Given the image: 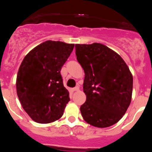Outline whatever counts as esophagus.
<instances>
[{
	"mask_svg": "<svg viewBox=\"0 0 152 152\" xmlns=\"http://www.w3.org/2000/svg\"><path fill=\"white\" fill-rule=\"evenodd\" d=\"M79 91V87L78 86L75 87V88H73V91Z\"/></svg>",
	"mask_w": 152,
	"mask_h": 152,
	"instance_id": "34e87169",
	"label": "esophagus"
}]
</instances>
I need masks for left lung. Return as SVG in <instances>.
Here are the masks:
<instances>
[{"label":"left lung","instance_id":"1","mask_svg":"<svg viewBox=\"0 0 152 152\" xmlns=\"http://www.w3.org/2000/svg\"><path fill=\"white\" fill-rule=\"evenodd\" d=\"M77 60L83 69L86 100L80 112L87 124L106 128L125 115L132 100L133 77L123 58L98 43L75 44Z\"/></svg>","mask_w":152,"mask_h":152}]
</instances>
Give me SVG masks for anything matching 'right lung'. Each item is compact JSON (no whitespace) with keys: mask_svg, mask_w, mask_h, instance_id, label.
Listing matches in <instances>:
<instances>
[{"mask_svg":"<svg viewBox=\"0 0 152 152\" xmlns=\"http://www.w3.org/2000/svg\"><path fill=\"white\" fill-rule=\"evenodd\" d=\"M74 46L47 40L23 58L16 80L17 94L22 107L35 122L49 124L62 117L70 99L61 70Z\"/></svg>","mask_w":152,"mask_h":152,"instance_id":"1","label":"right lung"}]
</instances>
